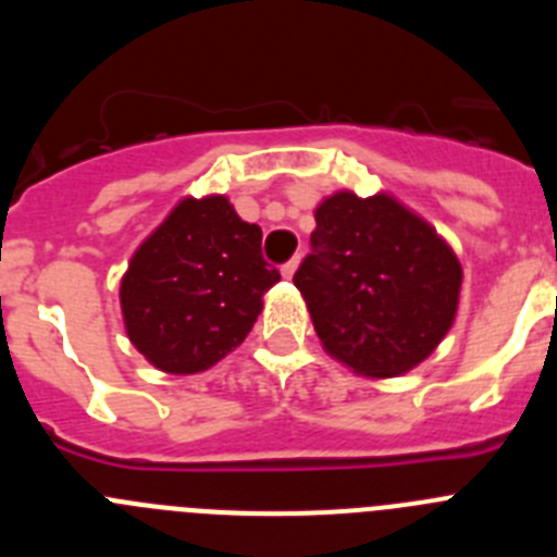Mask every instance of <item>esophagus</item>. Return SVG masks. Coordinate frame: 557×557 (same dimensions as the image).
Instances as JSON below:
<instances>
[{"instance_id": "34e87169", "label": "esophagus", "mask_w": 557, "mask_h": 557, "mask_svg": "<svg viewBox=\"0 0 557 557\" xmlns=\"http://www.w3.org/2000/svg\"><path fill=\"white\" fill-rule=\"evenodd\" d=\"M298 264H301V256H298V253H295L287 264H282V275H284V278H293L295 270H298Z\"/></svg>"}]
</instances>
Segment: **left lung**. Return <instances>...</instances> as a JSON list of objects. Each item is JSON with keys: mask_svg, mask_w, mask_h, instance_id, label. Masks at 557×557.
Masks as SVG:
<instances>
[{"mask_svg": "<svg viewBox=\"0 0 557 557\" xmlns=\"http://www.w3.org/2000/svg\"><path fill=\"white\" fill-rule=\"evenodd\" d=\"M314 223L312 253L293 282L323 348L366 376H398L430 357L460 298L449 245L387 195L337 191Z\"/></svg>", "mask_w": 557, "mask_h": 557, "instance_id": "left-lung-1", "label": "left lung"}]
</instances>
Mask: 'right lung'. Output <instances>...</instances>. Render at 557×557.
<instances>
[{
	"mask_svg": "<svg viewBox=\"0 0 557 557\" xmlns=\"http://www.w3.org/2000/svg\"><path fill=\"white\" fill-rule=\"evenodd\" d=\"M278 278L259 225L239 220L223 195L186 198L122 278L127 337L161 371H206L248 337Z\"/></svg>",
	"mask_w": 557,
	"mask_h": 557,
	"instance_id": "1",
	"label": "right lung"
}]
</instances>
